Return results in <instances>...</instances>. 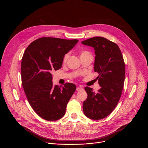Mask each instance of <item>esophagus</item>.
Instances as JSON below:
<instances>
[{
  "instance_id": "34e87169",
  "label": "esophagus",
  "mask_w": 148,
  "mask_h": 148,
  "mask_svg": "<svg viewBox=\"0 0 148 148\" xmlns=\"http://www.w3.org/2000/svg\"><path fill=\"white\" fill-rule=\"evenodd\" d=\"M84 89L82 88V87H80V86H77V88H76V90L77 91H81V90H83Z\"/></svg>"
}]
</instances>
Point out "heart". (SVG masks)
<instances>
[{"label":"heart","instance_id":"obj_1","mask_svg":"<svg viewBox=\"0 0 148 148\" xmlns=\"http://www.w3.org/2000/svg\"><path fill=\"white\" fill-rule=\"evenodd\" d=\"M88 55H90V53H89L88 51H82L80 52V58H82V57H83V56ZM69 53H66V54H65V55H64V56L63 58L64 63H65V62L67 61V60H68V58H69Z\"/></svg>","mask_w":148,"mask_h":148}]
</instances>
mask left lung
Segmentation results:
<instances>
[{"label":"left lung","instance_id":"obj_1","mask_svg":"<svg viewBox=\"0 0 148 148\" xmlns=\"http://www.w3.org/2000/svg\"><path fill=\"white\" fill-rule=\"evenodd\" d=\"M82 43L95 49L94 71L101 88L97 93L85 88L88 97L83 102V111L89 119L98 120L110 114L117 106L125 80V63L119 46L103 37H94Z\"/></svg>","mask_w":148,"mask_h":148}]
</instances>
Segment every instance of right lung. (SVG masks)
<instances>
[{"label": "right lung", "instance_id": "add662e5", "mask_svg": "<svg viewBox=\"0 0 148 148\" xmlns=\"http://www.w3.org/2000/svg\"><path fill=\"white\" fill-rule=\"evenodd\" d=\"M79 42L45 37L31 42L21 63L22 85L36 113L47 121H56L65 114L66 105L76 89L74 84L63 86L52 83V71L61 68L64 55Z\"/></svg>", "mask_w": 148, "mask_h": 148}]
</instances>
